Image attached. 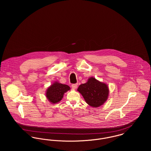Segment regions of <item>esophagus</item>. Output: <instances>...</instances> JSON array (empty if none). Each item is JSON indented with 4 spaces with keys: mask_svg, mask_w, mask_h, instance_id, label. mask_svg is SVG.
<instances>
[{
    "mask_svg": "<svg viewBox=\"0 0 151 151\" xmlns=\"http://www.w3.org/2000/svg\"><path fill=\"white\" fill-rule=\"evenodd\" d=\"M78 86V84H73L71 85V87L73 88V89H76Z\"/></svg>",
    "mask_w": 151,
    "mask_h": 151,
    "instance_id": "34e87169",
    "label": "esophagus"
}]
</instances>
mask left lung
I'll list each match as a JSON object with an SVG mask.
<instances>
[{
	"mask_svg": "<svg viewBox=\"0 0 151 151\" xmlns=\"http://www.w3.org/2000/svg\"><path fill=\"white\" fill-rule=\"evenodd\" d=\"M77 90L81 93L86 103L94 108L100 106L108 99L109 89L106 84L93 77L89 78L86 83L81 84Z\"/></svg>",
	"mask_w": 151,
	"mask_h": 151,
	"instance_id": "1",
	"label": "left lung"
}]
</instances>
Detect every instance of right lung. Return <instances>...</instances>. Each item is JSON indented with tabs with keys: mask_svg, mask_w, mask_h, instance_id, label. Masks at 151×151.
I'll return each mask as SVG.
<instances>
[{
	"mask_svg": "<svg viewBox=\"0 0 151 151\" xmlns=\"http://www.w3.org/2000/svg\"><path fill=\"white\" fill-rule=\"evenodd\" d=\"M68 90H70V86L56 82L48 88L46 97L50 102L55 104L62 100L64 93Z\"/></svg>",
	"mask_w": 151,
	"mask_h": 151,
	"instance_id": "1",
	"label": "right lung"
}]
</instances>
